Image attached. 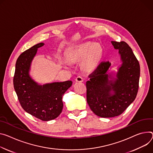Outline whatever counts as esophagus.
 <instances>
[{"mask_svg": "<svg viewBox=\"0 0 153 153\" xmlns=\"http://www.w3.org/2000/svg\"><path fill=\"white\" fill-rule=\"evenodd\" d=\"M76 81L79 82H82L84 81V79H83L81 76H77L76 78Z\"/></svg>", "mask_w": 153, "mask_h": 153, "instance_id": "obj_1", "label": "esophagus"}]
</instances>
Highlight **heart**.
Segmentation results:
<instances>
[{
    "label": "heart",
    "mask_w": 153,
    "mask_h": 153,
    "mask_svg": "<svg viewBox=\"0 0 153 153\" xmlns=\"http://www.w3.org/2000/svg\"><path fill=\"white\" fill-rule=\"evenodd\" d=\"M102 54L101 46L97 43L87 42L69 48L66 52V59L62 61L68 68L71 63L81 61L82 69L85 72H92L98 66Z\"/></svg>",
    "instance_id": "obj_1"
}]
</instances>
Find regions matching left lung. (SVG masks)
Masks as SVG:
<instances>
[{
	"instance_id": "1",
	"label": "left lung",
	"mask_w": 153,
	"mask_h": 153,
	"mask_svg": "<svg viewBox=\"0 0 153 153\" xmlns=\"http://www.w3.org/2000/svg\"><path fill=\"white\" fill-rule=\"evenodd\" d=\"M111 43L118 50L121 62L117 71L108 72L111 63L102 62L86 82L87 103L94 114L103 118L121 115L135 100L140 74L139 63L129 45L124 41Z\"/></svg>"
}]
</instances>
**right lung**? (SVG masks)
<instances>
[{
  "instance_id": "1",
  "label": "right lung",
  "mask_w": 153,
  "mask_h": 153,
  "mask_svg": "<svg viewBox=\"0 0 153 153\" xmlns=\"http://www.w3.org/2000/svg\"><path fill=\"white\" fill-rule=\"evenodd\" d=\"M45 43H40L22 52L17 59L13 85L19 101L26 112L43 121L56 118L63 108L62 96L72 85L68 80L41 85L30 75L32 60L39 48Z\"/></svg>"
}]
</instances>
